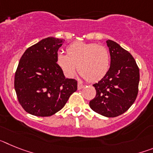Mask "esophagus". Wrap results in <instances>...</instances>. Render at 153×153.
Here are the masks:
<instances>
[{
    "label": "esophagus",
    "mask_w": 153,
    "mask_h": 153,
    "mask_svg": "<svg viewBox=\"0 0 153 153\" xmlns=\"http://www.w3.org/2000/svg\"><path fill=\"white\" fill-rule=\"evenodd\" d=\"M83 87H84V85H83L82 83H80V82H79V83H78V85H77L78 90H81V89H83Z\"/></svg>",
    "instance_id": "34e87169"
}]
</instances>
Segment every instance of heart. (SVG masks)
<instances>
[{
	"label": "heart",
	"mask_w": 153,
	"mask_h": 153,
	"mask_svg": "<svg viewBox=\"0 0 153 153\" xmlns=\"http://www.w3.org/2000/svg\"><path fill=\"white\" fill-rule=\"evenodd\" d=\"M67 53L58 52L56 62L69 78L76 70L89 82H97L106 75L110 67V55L106 47L97 44L75 42L67 48Z\"/></svg>",
	"instance_id": "b5f03b06"
}]
</instances>
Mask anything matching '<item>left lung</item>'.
Segmentation results:
<instances>
[{
    "instance_id": "left-lung-1",
    "label": "left lung",
    "mask_w": 153,
    "mask_h": 153,
    "mask_svg": "<svg viewBox=\"0 0 153 153\" xmlns=\"http://www.w3.org/2000/svg\"><path fill=\"white\" fill-rule=\"evenodd\" d=\"M110 67L106 75L93 84L97 91L90 102L93 111L106 117H116L127 111L137 97L140 69L133 56L111 40H106Z\"/></svg>"
}]
</instances>
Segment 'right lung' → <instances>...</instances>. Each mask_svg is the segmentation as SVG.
Masks as SVG:
<instances>
[{
    "instance_id": "obj_1",
    "label": "right lung",
    "mask_w": 153,
    "mask_h": 153,
    "mask_svg": "<svg viewBox=\"0 0 153 153\" xmlns=\"http://www.w3.org/2000/svg\"><path fill=\"white\" fill-rule=\"evenodd\" d=\"M63 39L47 37L25 51L14 76L18 101L28 113L51 117L65 106L77 90V81L65 78L56 62Z\"/></svg>"
}]
</instances>
